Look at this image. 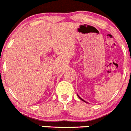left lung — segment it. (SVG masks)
<instances>
[{"label": "left lung", "mask_w": 131, "mask_h": 131, "mask_svg": "<svg viewBox=\"0 0 131 131\" xmlns=\"http://www.w3.org/2000/svg\"><path fill=\"white\" fill-rule=\"evenodd\" d=\"M77 96H78V95H77ZM78 97H79V98H80V99H81V100H83V102H85V101H84V100H83V99H82V98H81V97H80V96H78Z\"/></svg>", "instance_id": "8db88e82"}]
</instances>
